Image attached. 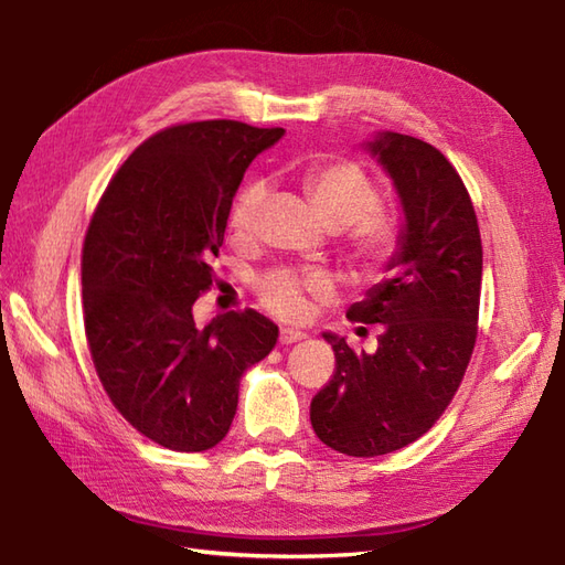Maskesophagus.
Masks as SVG:
<instances>
[{
	"instance_id": "obj_1",
	"label": "esophagus",
	"mask_w": 565,
	"mask_h": 565,
	"mask_svg": "<svg viewBox=\"0 0 565 565\" xmlns=\"http://www.w3.org/2000/svg\"><path fill=\"white\" fill-rule=\"evenodd\" d=\"M301 340H306V332L296 330V328H284L281 334H279L281 344H294V342H301Z\"/></svg>"
}]
</instances>
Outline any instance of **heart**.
Wrapping results in <instances>:
<instances>
[{
	"label": "heart",
	"mask_w": 565,
	"mask_h": 565,
	"mask_svg": "<svg viewBox=\"0 0 565 565\" xmlns=\"http://www.w3.org/2000/svg\"><path fill=\"white\" fill-rule=\"evenodd\" d=\"M306 194L313 203L318 218L332 231L350 228L352 255L366 274H379L398 247V231L388 215L379 213V186L362 167L354 162H330L313 167L306 174ZM267 199V186L252 182L239 191L231 225L237 233H249L255 227L257 213ZM262 303L281 318H301L306 313V294L326 296L330 281L322 274L271 271L257 284Z\"/></svg>",
	"instance_id": "obj_1"
}]
</instances>
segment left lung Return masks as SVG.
I'll return each mask as SVG.
<instances>
[{
  "mask_svg": "<svg viewBox=\"0 0 565 565\" xmlns=\"http://www.w3.org/2000/svg\"><path fill=\"white\" fill-rule=\"evenodd\" d=\"M401 203L391 279L371 286L347 318L374 326L376 352L354 354L322 332L338 371L310 403V425L330 449L381 456L423 437L447 411L476 344L483 247L471 196L429 142L379 130L364 142Z\"/></svg>",
  "mask_w": 565,
  "mask_h": 565,
  "instance_id": "left-lung-1",
  "label": "left lung"
}]
</instances>
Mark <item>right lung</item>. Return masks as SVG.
Masks as SVG:
<instances>
[{
	"mask_svg": "<svg viewBox=\"0 0 565 565\" xmlns=\"http://www.w3.org/2000/svg\"><path fill=\"white\" fill-rule=\"evenodd\" d=\"M284 128L199 121L142 142L106 186L82 249L84 332L104 391L140 435L206 451L233 425L239 379L279 328L257 310L194 322L245 170Z\"/></svg>",
	"mask_w": 565,
	"mask_h": 565,
	"instance_id": "obj_1",
	"label": "right lung"
}]
</instances>
